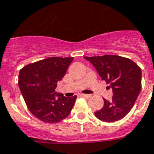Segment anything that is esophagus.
<instances>
[{"label":"esophagus","mask_w":154,"mask_h":154,"mask_svg":"<svg viewBox=\"0 0 154 154\" xmlns=\"http://www.w3.org/2000/svg\"><path fill=\"white\" fill-rule=\"evenodd\" d=\"M81 96L83 97H85V98H89L91 95L90 94H81Z\"/></svg>","instance_id":"obj_1"}]
</instances>
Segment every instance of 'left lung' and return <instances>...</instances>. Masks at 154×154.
I'll use <instances>...</instances> for the list:
<instances>
[{
    "label": "left lung",
    "instance_id": "obj_1",
    "mask_svg": "<svg viewBox=\"0 0 154 154\" xmlns=\"http://www.w3.org/2000/svg\"><path fill=\"white\" fill-rule=\"evenodd\" d=\"M112 89L111 101L104 99V106L95 112L99 120L114 122L125 117L135 104L141 88V69L129 58L116 55L84 57Z\"/></svg>",
    "mask_w": 154,
    "mask_h": 154
}]
</instances>
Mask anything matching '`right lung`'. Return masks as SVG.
<instances>
[{"instance_id":"add662e5","label":"right lung","mask_w":154,"mask_h":154,"mask_svg":"<svg viewBox=\"0 0 154 154\" xmlns=\"http://www.w3.org/2000/svg\"><path fill=\"white\" fill-rule=\"evenodd\" d=\"M73 57H49L23 67L18 85L28 109L45 123H57L69 116L77 96L65 97L55 92Z\"/></svg>"}]
</instances>
